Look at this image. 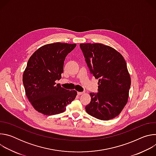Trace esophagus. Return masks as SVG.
Wrapping results in <instances>:
<instances>
[{"label": "esophagus", "instance_id": "34e87169", "mask_svg": "<svg viewBox=\"0 0 156 156\" xmlns=\"http://www.w3.org/2000/svg\"><path fill=\"white\" fill-rule=\"evenodd\" d=\"M77 94H78V96H80V95L83 94H84V93H83V92H78V93H77Z\"/></svg>", "mask_w": 156, "mask_h": 156}]
</instances>
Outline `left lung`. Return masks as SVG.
<instances>
[{"mask_svg":"<svg viewBox=\"0 0 156 156\" xmlns=\"http://www.w3.org/2000/svg\"><path fill=\"white\" fill-rule=\"evenodd\" d=\"M91 73L99 79L98 93H90L86 112L98 119L108 120L118 116L126 105L131 78L122 55L101 43L80 44Z\"/></svg>","mask_w":156,"mask_h":156,"instance_id":"8db88e82","label":"left lung"}]
</instances>
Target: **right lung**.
Returning a JSON list of instances; mask_svg holds the SVG:
<instances>
[{"instance_id": "right-lung-1", "label": "right lung", "mask_w": 156, "mask_h": 156, "mask_svg": "<svg viewBox=\"0 0 156 156\" xmlns=\"http://www.w3.org/2000/svg\"><path fill=\"white\" fill-rule=\"evenodd\" d=\"M76 44L55 42L46 44L30 57L23 75L25 93L33 108L46 115L63 112L76 98L77 92L57 84L61 78L66 56Z\"/></svg>"}]
</instances>
